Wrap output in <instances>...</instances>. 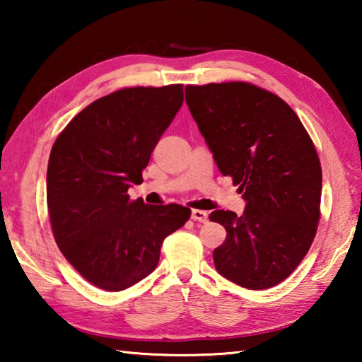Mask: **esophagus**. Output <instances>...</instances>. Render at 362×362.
<instances>
[{"label":"esophagus","instance_id":"1","mask_svg":"<svg viewBox=\"0 0 362 362\" xmlns=\"http://www.w3.org/2000/svg\"><path fill=\"white\" fill-rule=\"evenodd\" d=\"M192 218L196 220V222L204 223V222H207V212L201 211V209H193L192 211Z\"/></svg>","mask_w":362,"mask_h":362}]
</instances>
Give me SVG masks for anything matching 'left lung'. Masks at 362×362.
Instances as JSON below:
<instances>
[{"instance_id": "obj_1", "label": "left lung", "mask_w": 362, "mask_h": 362, "mask_svg": "<svg viewBox=\"0 0 362 362\" xmlns=\"http://www.w3.org/2000/svg\"><path fill=\"white\" fill-rule=\"evenodd\" d=\"M185 99L220 173L246 211H214L226 230L214 249L217 272L250 291L291 276L313 243L321 217L322 170L315 144L287 103L246 81L187 86Z\"/></svg>"}]
</instances>
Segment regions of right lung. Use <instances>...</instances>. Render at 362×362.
Wrapping results in <instances>:
<instances>
[{
    "label": "right lung",
    "mask_w": 362,
    "mask_h": 362,
    "mask_svg": "<svg viewBox=\"0 0 362 362\" xmlns=\"http://www.w3.org/2000/svg\"><path fill=\"white\" fill-rule=\"evenodd\" d=\"M182 102L183 84L115 90L79 112L52 145L46 198L54 240L99 289L118 292L148 276L163 241L192 216L185 206L127 194Z\"/></svg>",
    "instance_id": "obj_1"
}]
</instances>
